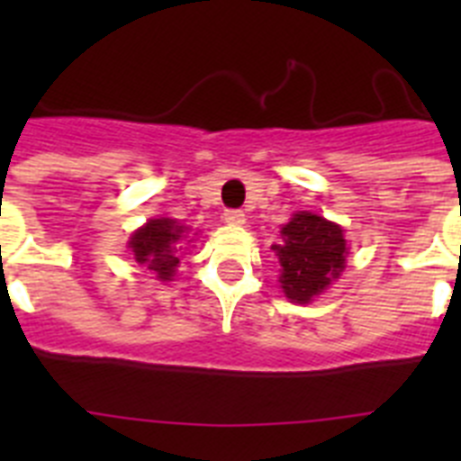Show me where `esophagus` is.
Wrapping results in <instances>:
<instances>
[{"label": "esophagus", "instance_id": "34e87169", "mask_svg": "<svg viewBox=\"0 0 461 461\" xmlns=\"http://www.w3.org/2000/svg\"><path fill=\"white\" fill-rule=\"evenodd\" d=\"M223 221L230 223V226H242L244 212L242 210H226L223 212Z\"/></svg>", "mask_w": 461, "mask_h": 461}]
</instances>
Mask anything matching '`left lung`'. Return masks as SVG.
<instances>
[{"mask_svg":"<svg viewBox=\"0 0 461 461\" xmlns=\"http://www.w3.org/2000/svg\"><path fill=\"white\" fill-rule=\"evenodd\" d=\"M281 266V291L297 304L312 303L346 267L344 230L328 219L297 212L281 228V244H272Z\"/></svg>","mask_w":461,"mask_h":461,"instance_id":"8db88e82","label":"left lung"}]
</instances>
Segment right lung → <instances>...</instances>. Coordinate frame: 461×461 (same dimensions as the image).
<instances>
[{
  "mask_svg": "<svg viewBox=\"0 0 461 461\" xmlns=\"http://www.w3.org/2000/svg\"><path fill=\"white\" fill-rule=\"evenodd\" d=\"M185 233L186 228L180 226L175 219H149L131 235L129 249H131L136 263L152 270L158 281H170L180 266L177 251L182 249V240L186 238Z\"/></svg>",
  "mask_w": 461,
  "mask_h": 461,
  "instance_id": "add662e5",
  "label": "right lung"
}]
</instances>
